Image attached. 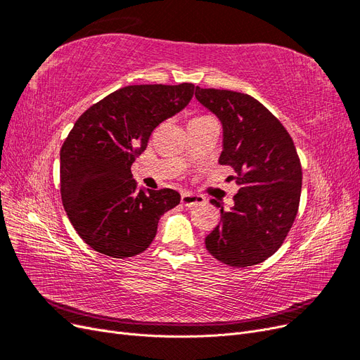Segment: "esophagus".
I'll return each mask as SVG.
<instances>
[{
	"label": "esophagus",
	"mask_w": 360,
	"mask_h": 360,
	"mask_svg": "<svg viewBox=\"0 0 360 360\" xmlns=\"http://www.w3.org/2000/svg\"><path fill=\"white\" fill-rule=\"evenodd\" d=\"M205 200L201 195H195V193H189V192H184L181 193V204L184 207H193V205H198L202 204Z\"/></svg>",
	"instance_id": "obj_1"
}]
</instances>
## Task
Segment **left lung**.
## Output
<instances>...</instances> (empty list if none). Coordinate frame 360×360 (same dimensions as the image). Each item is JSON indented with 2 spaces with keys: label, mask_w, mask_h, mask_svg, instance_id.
Wrapping results in <instances>:
<instances>
[{
  "label": "left lung",
  "mask_w": 360,
  "mask_h": 360,
  "mask_svg": "<svg viewBox=\"0 0 360 360\" xmlns=\"http://www.w3.org/2000/svg\"><path fill=\"white\" fill-rule=\"evenodd\" d=\"M195 97L219 118V163L238 176L230 210L210 201L221 209V224L205 237V248L231 267L263 263L279 249L297 214L302 167L296 147L279 120L249 94L197 86Z\"/></svg>",
  "instance_id": "1"
}]
</instances>
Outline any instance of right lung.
I'll return each mask as SVG.
<instances>
[{
	"mask_svg": "<svg viewBox=\"0 0 360 360\" xmlns=\"http://www.w3.org/2000/svg\"><path fill=\"white\" fill-rule=\"evenodd\" d=\"M193 84L129 85L90 106L60 151L64 210L82 240L112 258L150 246L160 216L180 202L172 189L138 188L130 167L151 132L188 106Z\"/></svg>",
	"mask_w": 360,
	"mask_h": 360,
	"instance_id": "obj_1",
	"label": "right lung"
}]
</instances>
